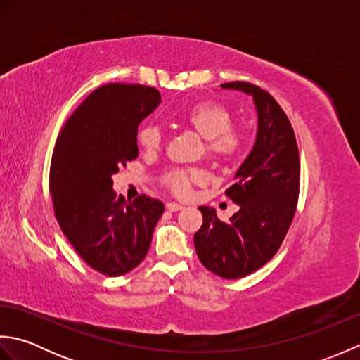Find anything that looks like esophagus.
<instances>
[{
    "mask_svg": "<svg viewBox=\"0 0 360 360\" xmlns=\"http://www.w3.org/2000/svg\"><path fill=\"white\" fill-rule=\"evenodd\" d=\"M167 209L170 210V212H178V210L184 209V205L178 204V202H168V204H167Z\"/></svg>",
    "mask_w": 360,
    "mask_h": 360,
    "instance_id": "34e87169",
    "label": "esophagus"
}]
</instances>
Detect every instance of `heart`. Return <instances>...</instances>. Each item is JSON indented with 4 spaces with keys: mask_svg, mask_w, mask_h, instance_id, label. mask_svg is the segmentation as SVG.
Wrapping results in <instances>:
<instances>
[{
    "mask_svg": "<svg viewBox=\"0 0 360 360\" xmlns=\"http://www.w3.org/2000/svg\"><path fill=\"white\" fill-rule=\"evenodd\" d=\"M186 124L193 131L202 137L205 150L210 159L224 162L238 155L241 148V134L231 129V114L226 108L215 103H201L186 116ZM162 142V133L159 127L147 125L141 129L139 143L145 150H158ZM168 184L176 195L187 196L192 190V184H200L205 179L202 172H172L167 176Z\"/></svg>",
    "mask_w": 360,
    "mask_h": 360,
    "instance_id": "obj_1",
    "label": "heart"
}]
</instances>
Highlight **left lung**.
Segmentation results:
<instances>
[{
	"mask_svg": "<svg viewBox=\"0 0 360 360\" xmlns=\"http://www.w3.org/2000/svg\"><path fill=\"white\" fill-rule=\"evenodd\" d=\"M221 88L252 97L257 136L226 190L238 212L224 223L215 209L201 205L202 226L193 241L205 269L231 280L255 272L277 254L295 213L300 162L294 129L269 93L246 82Z\"/></svg>",
	"mask_w": 360,
	"mask_h": 360,
	"instance_id": "left-lung-1",
	"label": "left lung"
}]
</instances>
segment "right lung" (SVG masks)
Segmentation results:
<instances>
[{
    "label": "right lung",
    "mask_w": 360,
    "mask_h": 360,
    "mask_svg": "<svg viewBox=\"0 0 360 360\" xmlns=\"http://www.w3.org/2000/svg\"><path fill=\"white\" fill-rule=\"evenodd\" d=\"M160 103L158 89L110 83L94 89L60 131L49 188L56 218L85 262L120 277L142 263L164 204L148 196L125 201L112 174L134 160L137 128Z\"/></svg>",
    "instance_id": "add662e5"
}]
</instances>
